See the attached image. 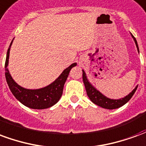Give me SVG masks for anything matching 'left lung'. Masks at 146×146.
<instances>
[{
	"mask_svg": "<svg viewBox=\"0 0 146 146\" xmlns=\"http://www.w3.org/2000/svg\"><path fill=\"white\" fill-rule=\"evenodd\" d=\"M131 36L134 39V40H135V44H136V47H137V49H138V51L139 52L137 40H136L135 37L132 34ZM82 71L83 81H84V86H85L87 95H88V96L90 98V100L93 103H95V105H97V106H100L102 108H105V109H107V110H114V109H117V108L121 107L122 106L125 105L131 98L133 95L135 94V92H136V90L138 88V85H137L135 87V88L129 95L125 96L124 98H119V99H111V98L106 97L105 95L102 94L101 92L95 88V87H93L92 85V84L89 82V80L87 78V76H86V73L84 72V70H82Z\"/></svg>",
	"mask_w": 146,
	"mask_h": 146,
	"instance_id": "1",
	"label": "left lung"
}]
</instances>
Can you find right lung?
I'll list each match as a JSON object with an SVG mask.
<instances>
[{
    "instance_id": "add662e5",
    "label": "right lung",
    "mask_w": 146,
    "mask_h": 146,
    "mask_svg": "<svg viewBox=\"0 0 146 146\" xmlns=\"http://www.w3.org/2000/svg\"><path fill=\"white\" fill-rule=\"evenodd\" d=\"M12 41L10 44L9 48L7 51V56L5 61V77L8 83V85L11 90V93L22 104L27 107L35 110H44L47 109L56 104L60 99L63 92V87L69 73L73 67L76 66V63L74 62L70 66L63 70L60 76L52 82L51 84L46 86L44 88L40 89H27L24 88L18 84L17 83L12 79L11 74L8 69V59L10 48L12 44Z\"/></svg>"
}]
</instances>
